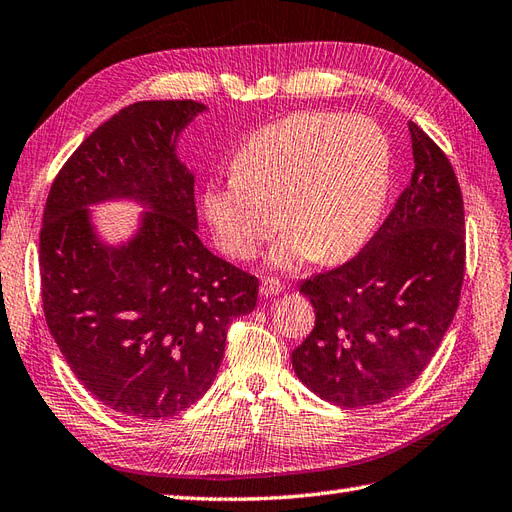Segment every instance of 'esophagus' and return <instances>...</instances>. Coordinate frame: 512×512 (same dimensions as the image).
<instances>
[{
    "label": "esophagus",
    "mask_w": 512,
    "mask_h": 512,
    "mask_svg": "<svg viewBox=\"0 0 512 512\" xmlns=\"http://www.w3.org/2000/svg\"><path fill=\"white\" fill-rule=\"evenodd\" d=\"M284 291V286L278 278H265L260 282V295L263 297H273V295H280Z\"/></svg>",
    "instance_id": "esophagus-1"
}]
</instances>
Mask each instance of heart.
<instances>
[{
    "label": "heart",
    "instance_id": "heart-1",
    "mask_svg": "<svg viewBox=\"0 0 512 512\" xmlns=\"http://www.w3.org/2000/svg\"><path fill=\"white\" fill-rule=\"evenodd\" d=\"M391 176V143L376 121L295 112L249 136L230 176L206 186L204 213L230 258H254L282 223L273 265H332L376 232Z\"/></svg>",
    "mask_w": 512,
    "mask_h": 512
}]
</instances>
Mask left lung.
<instances>
[{"label":"left lung","mask_w":512,"mask_h":512,"mask_svg":"<svg viewBox=\"0 0 512 512\" xmlns=\"http://www.w3.org/2000/svg\"><path fill=\"white\" fill-rule=\"evenodd\" d=\"M415 169L389 217L341 267L299 286L315 328L291 354L295 376L343 408L386 402L428 367L456 315L465 210L443 149L408 123Z\"/></svg>","instance_id":"obj_1"}]
</instances>
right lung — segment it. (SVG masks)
I'll use <instances>...</instances> for the list:
<instances>
[{
  "label": "right lung",
  "mask_w": 512,
  "mask_h": 512,
  "mask_svg": "<svg viewBox=\"0 0 512 512\" xmlns=\"http://www.w3.org/2000/svg\"><path fill=\"white\" fill-rule=\"evenodd\" d=\"M204 108L167 99L119 110L62 165L43 210L47 328L84 389L136 419L195 404L217 376L230 323L258 299V278L197 236L195 180L176 139ZM115 196L150 213L132 242L108 248L85 206Z\"/></svg>",
  "instance_id": "add662e5"
}]
</instances>
